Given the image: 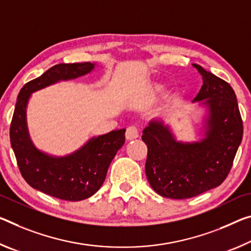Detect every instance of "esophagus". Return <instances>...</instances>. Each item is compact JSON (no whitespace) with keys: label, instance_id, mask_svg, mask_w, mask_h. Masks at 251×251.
<instances>
[{"label":"esophagus","instance_id":"34e87169","mask_svg":"<svg viewBox=\"0 0 251 251\" xmlns=\"http://www.w3.org/2000/svg\"><path fill=\"white\" fill-rule=\"evenodd\" d=\"M126 138L128 141L135 140L138 137V128L136 126H128L126 129Z\"/></svg>","mask_w":251,"mask_h":251}]
</instances>
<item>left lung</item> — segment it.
Returning a JSON list of instances; mask_svg holds the SVG:
<instances>
[{
  "instance_id": "1",
  "label": "left lung",
  "mask_w": 251,
  "mask_h": 251,
  "mask_svg": "<svg viewBox=\"0 0 251 251\" xmlns=\"http://www.w3.org/2000/svg\"><path fill=\"white\" fill-rule=\"evenodd\" d=\"M194 67L203 85L192 102L201 109L198 141L177 140L170 124L156 117L143 129L147 145L145 173L151 186L169 199H189L225 181L239 147L244 127L236 94L228 82Z\"/></svg>"
}]
</instances>
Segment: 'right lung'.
Listing matches in <instances>:
<instances>
[{"label": "right lung", "mask_w": 251, "mask_h": 251, "mask_svg": "<svg viewBox=\"0 0 251 251\" xmlns=\"http://www.w3.org/2000/svg\"><path fill=\"white\" fill-rule=\"evenodd\" d=\"M97 63H60L29 81L20 90L10 127V140L22 176L33 189L66 201L94 196L104 183L107 171L125 143V128L90 137L75 152L53 155L39 150L31 140L26 108L32 94L60 81L90 74Z\"/></svg>", "instance_id": "1"}]
</instances>
